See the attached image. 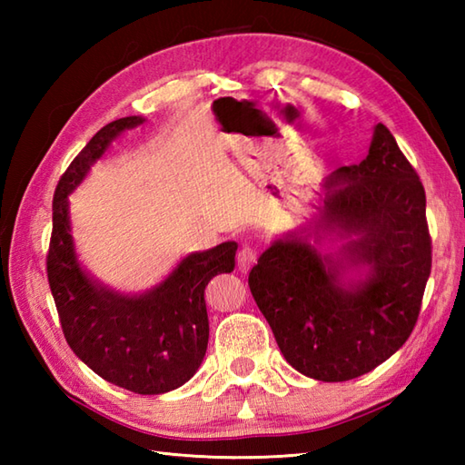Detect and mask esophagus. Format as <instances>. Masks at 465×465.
I'll list each match as a JSON object with an SVG mask.
<instances>
[{"label":"esophagus","instance_id":"obj_1","mask_svg":"<svg viewBox=\"0 0 465 465\" xmlns=\"http://www.w3.org/2000/svg\"><path fill=\"white\" fill-rule=\"evenodd\" d=\"M255 262V250L250 248V245H243V248L238 252V270L240 272H248Z\"/></svg>","mask_w":465,"mask_h":465}]
</instances>
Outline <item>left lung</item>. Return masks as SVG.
Instances as JSON below:
<instances>
[{
  "label": "left lung",
  "instance_id": "obj_1",
  "mask_svg": "<svg viewBox=\"0 0 465 465\" xmlns=\"http://www.w3.org/2000/svg\"><path fill=\"white\" fill-rule=\"evenodd\" d=\"M313 210L260 255L250 290L292 368L348 381L391 358L418 322L431 272L426 192L378 124L365 160L325 177Z\"/></svg>",
  "mask_w": 465,
  "mask_h": 465
}]
</instances>
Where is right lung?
<instances>
[{"mask_svg":"<svg viewBox=\"0 0 465 465\" xmlns=\"http://www.w3.org/2000/svg\"><path fill=\"white\" fill-rule=\"evenodd\" d=\"M145 117L130 115L97 132L62 175L54 195L47 280L69 348L105 381L142 396L177 390L203 361L210 322L205 285L235 268L238 243L192 252L143 292H122L85 268L75 248L69 195L124 132Z\"/></svg>","mask_w":465,"mask_h":465,"instance_id":"add662e5","label":"right lung"}]
</instances>
